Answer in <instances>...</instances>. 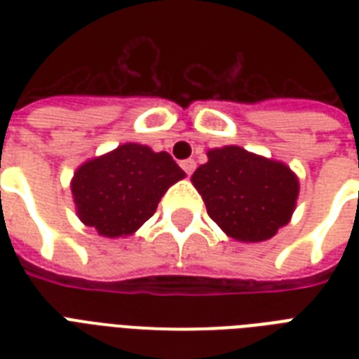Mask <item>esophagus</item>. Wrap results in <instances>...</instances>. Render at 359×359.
I'll use <instances>...</instances> for the list:
<instances>
[{
	"mask_svg": "<svg viewBox=\"0 0 359 359\" xmlns=\"http://www.w3.org/2000/svg\"><path fill=\"white\" fill-rule=\"evenodd\" d=\"M180 168L184 169L186 175L190 177V175L194 173V169H196V162H194L191 158H188V160H182V162H180Z\"/></svg>",
	"mask_w": 359,
	"mask_h": 359,
	"instance_id": "esophagus-1",
	"label": "esophagus"
}]
</instances>
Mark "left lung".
<instances>
[{"label":"left lung","mask_w":359,"mask_h":359,"mask_svg":"<svg viewBox=\"0 0 359 359\" xmlns=\"http://www.w3.org/2000/svg\"><path fill=\"white\" fill-rule=\"evenodd\" d=\"M207 156L191 182L225 235L240 242H262L289 224L300 184L283 162L236 145L212 149Z\"/></svg>","instance_id":"left-lung-1"}]
</instances>
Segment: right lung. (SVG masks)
Segmentation results:
<instances>
[{
  "label": "right lung",
  "mask_w": 359,
  "mask_h": 359,
  "mask_svg": "<svg viewBox=\"0 0 359 359\" xmlns=\"http://www.w3.org/2000/svg\"><path fill=\"white\" fill-rule=\"evenodd\" d=\"M186 173L168 152L124 143L76 169L70 190L78 218L98 235L130 236L156 212L162 196Z\"/></svg>",
  "instance_id": "add662e5"
}]
</instances>
